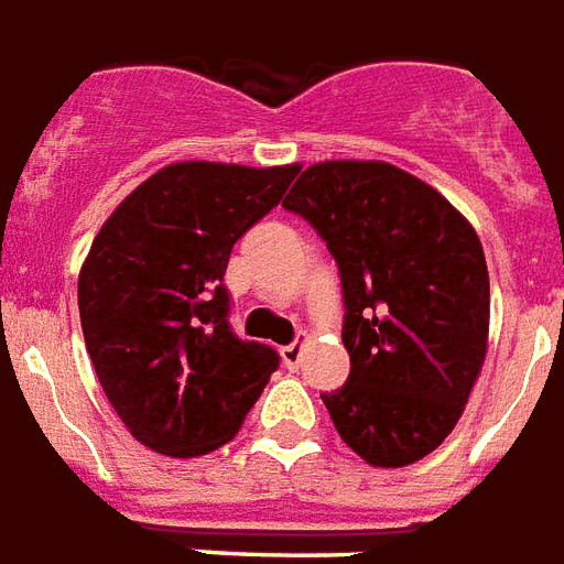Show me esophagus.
<instances>
[{"label": "esophagus", "mask_w": 564, "mask_h": 564, "mask_svg": "<svg viewBox=\"0 0 564 564\" xmlns=\"http://www.w3.org/2000/svg\"><path fill=\"white\" fill-rule=\"evenodd\" d=\"M303 348H306V343H303V339L285 345V348H282V364H285L288 369H297L300 360H303Z\"/></svg>", "instance_id": "1"}]
</instances>
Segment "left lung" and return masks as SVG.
Instances as JSON below:
<instances>
[{
  "label": "left lung",
  "mask_w": 564,
  "mask_h": 564,
  "mask_svg": "<svg viewBox=\"0 0 564 564\" xmlns=\"http://www.w3.org/2000/svg\"><path fill=\"white\" fill-rule=\"evenodd\" d=\"M318 231L343 279L351 372L322 393L369 466H412L445 442L487 357L490 273L478 234L388 162H318L282 200Z\"/></svg>",
  "instance_id": "left-lung-1"
}]
</instances>
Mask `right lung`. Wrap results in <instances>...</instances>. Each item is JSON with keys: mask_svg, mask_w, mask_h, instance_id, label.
<instances>
[{"mask_svg": "<svg viewBox=\"0 0 564 564\" xmlns=\"http://www.w3.org/2000/svg\"><path fill=\"white\" fill-rule=\"evenodd\" d=\"M300 164L176 162L143 180L89 246L77 306L119 421L155 454L228 445L279 355L228 324L234 242L276 207Z\"/></svg>", "mask_w": 564, "mask_h": 564, "instance_id": "1", "label": "right lung"}]
</instances>
